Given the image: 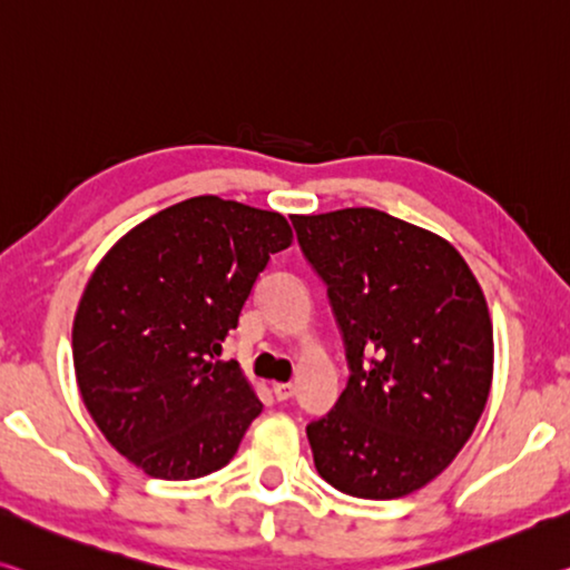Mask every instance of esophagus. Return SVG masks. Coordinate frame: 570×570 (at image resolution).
Instances as JSON below:
<instances>
[{"label": "esophagus", "mask_w": 570, "mask_h": 570, "mask_svg": "<svg viewBox=\"0 0 570 570\" xmlns=\"http://www.w3.org/2000/svg\"><path fill=\"white\" fill-rule=\"evenodd\" d=\"M273 392L277 400H291L295 395V384L293 382H275Z\"/></svg>", "instance_id": "34e87169"}]
</instances>
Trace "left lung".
I'll return each mask as SVG.
<instances>
[{
  "label": "left lung",
  "instance_id": "8db88e82",
  "mask_svg": "<svg viewBox=\"0 0 570 570\" xmlns=\"http://www.w3.org/2000/svg\"><path fill=\"white\" fill-rule=\"evenodd\" d=\"M326 285L348 382L308 433L338 492L397 499L456 459L484 413L494 370L484 293L449 242L376 212L291 218Z\"/></svg>",
  "mask_w": 570,
  "mask_h": 570
}]
</instances>
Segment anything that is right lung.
<instances>
[{
	"label": "right lung",
	"instance_id": "add662e5",
	"mask_svg": "<svg viewBox=\"0 0 570 570\" xmlns=\"http://www.w3.org/2000/svg\"><path fill=\"white\" fill-rule=\"evenodd\" d=\"M285 216L196 196L121 236L73 321V366L94 423L155 479L226 466L262 402L222 341L269 255L291 247Z\"/></svg>",
	"mask_w": 570,
	"mask_h": 570
}]
</instances>
